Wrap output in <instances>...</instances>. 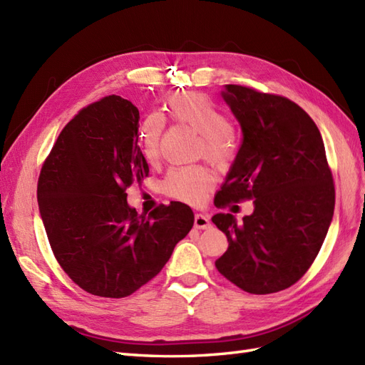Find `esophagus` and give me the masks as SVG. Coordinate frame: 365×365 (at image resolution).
<instances>
[{
  "label": "esophagus",
  "instance_id": "esophagus-1",
  "mask_svg": "<svg viewBox=\"0 0 365 365\" xmlns=\"http://www.w3.org/2000/svg\"><path fill=\"white\" fill-rule=\"evenodd\" d=\"M194 227L199 228V230H208L211 227V220H210L207 214H195Z\"/></svg>",
  "mask_w": 365,
  "mask_h": 365
}]
</instances>
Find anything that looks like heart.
Instances as JSON below:
<instances>
[{"instance_id":"1","label":"heart","mask_w":365,"mask_h":365,"mask_svg":"<svg viewBox=\"0 0 365 365\" xmlns=\"http://www.w3.org/2000/svg\"><path fill=\"white\" fill-rule=\"evenodd\" d=\"M166 109L174 120L188 125L200 134L199 151L210 160L223 163L235 153V138L230 121L214 103L202 93H175L166 100ZM163 130L160 115H148L138 129V149L146 162L153 163L158 157V145ZM214 183V174L203 166L175 168L168 173L165 191L171 197L197 205Z\"/></svg>"}]
</instances>
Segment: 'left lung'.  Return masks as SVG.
Listing matches in <instances>:
<instances>
[{
    "mask_svg": "<svg viewBox=\"0 0 365 365\" xmlns=\"http://www.w3.org/2000/svg\"><path fill=\"white\" fill-rule=\"evenodd\" d=\"M220 96L244 138L214 205L255 199V211L242 223L214 214L230 244L216 268L244 292L276 293L305 274L330 228L334 186L324 142L288 98L237 85H225Z\"/></svg>",
    "mask_w": 365,
    "mask_h": 365,
    "instance_id": "obj_1",
    "label": "left lung"
}]
</instances>
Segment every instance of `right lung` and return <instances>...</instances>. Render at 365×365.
Segmentation results:
<instances>
[{
  "label": "right lung",
  "instance_id": "1",
  "mask_svg": "<svg viewBox=\"0 0 365 365\" xmlns=\"http://www.w3.org/2000/svg\"><path fill=\"white\" fill-rule=\"evenodd\" d=\"M138 109L109 96L61 130L38 179L40 214L58 264L85 292L125 297L160 273L194 225L188 205L148 214L126 190L148 175L138 149Z\"/></svg>",
  "mask_w": 365,
  "mask_h": 365
}]
</instances>
